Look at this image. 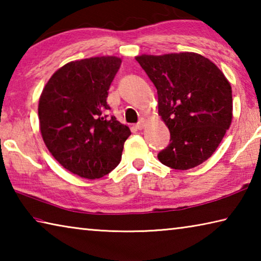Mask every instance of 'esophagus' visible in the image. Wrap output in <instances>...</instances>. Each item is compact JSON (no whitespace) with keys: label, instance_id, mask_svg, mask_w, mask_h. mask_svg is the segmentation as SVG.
<instances>
[{"label":"esophagus","instance_id":"obj_1","mask_svg":"<svg viewBox=\"0 0 261 261\" xmlns=\"http://www.w3.org/2000/svg\"><path fill=\"white\" fill-rule=\"evenodd\" d=\"M145 125H146V120H145V118H140L139 122L137 123L136 129H138V130H143L144 127H145Z\"/></svg>","mask_w":261,"mask_h":261}]
</instances>
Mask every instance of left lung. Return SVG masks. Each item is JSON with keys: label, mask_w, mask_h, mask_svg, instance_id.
I'll use <instances>...</instances> for the list:
<instances>
[{"label": "left lung", "mask_w": 261, "mask_h": 261, "mask_svg": "<svg viewBox=\"0 0 261 261\" xmlns=\"http://www.w3.org/2000/svg\"><path fill=\"white\" fill-rule=\"evenodd\" d=\"M136 60L156 87L159 115L170 132V143L158 159L178 170L201 165L231 124L230 84L213 62L196 53Z\"/></svg>", "instance_id": "obj_1"}]
</instances>
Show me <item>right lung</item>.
I'll return each instance as SVG.
<instances>
[{
	"mask_svg": "<svg viewBox=\"0 0 261 261\" xmlns=\"http://www.w3.org/2000/svg\"><path fill=\"white\" fill-rule=\"evenodd\" d=\"M122 61L116 56L70 62L53 74L39 100L42 139L56 161L81 177L95 179L118 166L131 135L106 115L108 90Z\"/></svg>",
	"mask_w": 261,
	"mask_h": 261,
	"instance_id": "right-lung-1",
	"label": "right lung"
}]
</instances>
